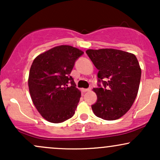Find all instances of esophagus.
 I'll return each mask as SVG.
<instances>
[{"label":"esophagus","mask_w":160,"mask_h":160,"mask_svg":"<svg viewBox=\"0 0 160 160\" xmlns=\"http://www.w3.org/2000/svg\"><path fill=\"white\" fill-rule=\"evenodd\" d=\"M91 89H92L91 87H89V88H88V89H82L81 91H82V92H89Z\"/></svg>","instance_id":"obj_1"}]
</instances>
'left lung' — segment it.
Segmentation results:
<instances>
[{"mask_svg": "<svg viewBox=\"0 0 160 160\" xmlns=\"http://www.w3.org/2000/svg\"><path fill=\"white\" fill-rule=\"evenodd\" d=\"M86 54L98 72L97 102L92 105L96 117L105 120L120 118L135 102L141 70L136 56L114 49H88Z\"/></svg>", "mask_w": 160, "mask_h": 160, "instance_id": "left-lung-1", "label": "left lung"}]
</instances>
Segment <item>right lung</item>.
<instances>
[{"instance_id": "add662e5", "label": "right lung", "mask_w": 160, "mask_h": 160, "mask_svg": "<svg viewBox=\"0 0 160 160\" xmlns=\"http://www.w3.org/2000/svg\"><path fill=\"white\" fill-rule=\"evenodd\" d=\"M83 53L62 45L34 58L29 72V92L37 110L49 122L58 123L74 116L81 92L70 74Z\"/></svg>"}]
</instances>
